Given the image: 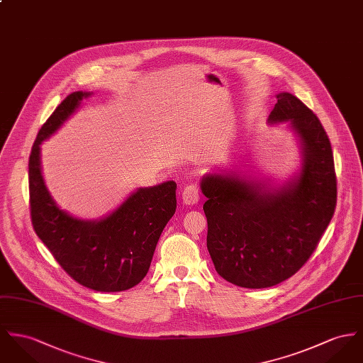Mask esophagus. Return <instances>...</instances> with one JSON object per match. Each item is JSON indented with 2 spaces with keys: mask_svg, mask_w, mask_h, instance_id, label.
<instances>
[{
  "mask_svg": "<svg viewBox=\"0 0 363 363\" xmlns=\"http://www.w3.org/2000/svg\"><path fill=\"white\" fill-rule=\"evenodd\" d=\"M182 201L186 206H194L199 201V189L196 185H188L182 191Z\"/></svg>",
  "mask_w": 363,
  "mask_h": 363,
  "instance_id": "obj_1",
  "label": "esophagus"
}]
</instances>
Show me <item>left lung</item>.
Returning a JSON list of instances; mask_svg holds the SVG:
<instances>
[{
	"label": "left lung",
	"instance_id": "obj_1",
	"mask_svg": "<svg viewBox=\"0 0 363 363\" xmlns=\"http://www.w3.org/2000/svg\"><path fill=\"white\" fill-rule=\"evenodd\" d=\"M269 124L287 123L301 166L280 185L223 171L201 178L207 249L223 279L265 289L293 277L315 251L335 214V162L319 118L293 94L280 92Z\"/></svg>",
	"mask_w": 363,
	"mask_h": 363
}]
</instances>
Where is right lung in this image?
I'll return each mask as SVG.
<instances>
[{
	"instance_id": "1",
	"label": "right lung",
	"mask_w": 363,
	"mask_h": 363,
	"mask_svg": "<svg viewBox=\"0 0 363 363\" xmlns=\"http://www.w3.org/2000/svg\"><path fill=\"white\" fill-rule=\"evenodd\" d=\"M91 95L77 91L66 96L37 134L28 159L31 223L70 278L96 291H123L146 277L159 238L177 208V184L138 188L101 220H82L57 207L43 178L40 145Z\"/></svg>"
}]
</instances>
